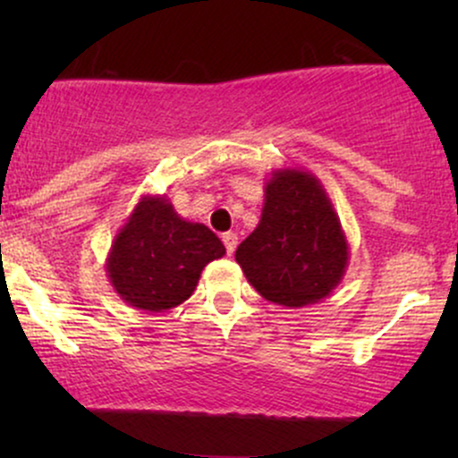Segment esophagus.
I'll return each mask as SVG.
<instances>
[{
	"label": "esophagus",
	"instance_id": "esophagus-1",
	"mask_svg": "<svg viewBox=\"0 0 458 458\" xmlns=\"http://www.w3.org/2000/svg\"><path fill=\"white\" fill-rule=\"evenodd\" d=\"M224 245H225V251H228V256H233L236 245H239V236H236L234 233H225L224 234Z\"/></svg>",
	"mask_w": 458,
	"mask_h": 458
}]
</instances>
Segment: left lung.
<instances>
[{
	"instance_id": "left-lung-1",
	"label": "left lung",
	"mask_w": 458,
	"mask_h": 458,
	"mask_svg": "<svg viewBox=\"0 0 458 458\" xmlns=\"http://www.w3.org/2000/svg\"><path fill=\"white\" fill-rule=\"evenodd\" d=\"M234 259L259 295L284 308L312 306L338 288L349 267V243L312 172H271L260 222Z\"/></svg>"
}]
</instances>
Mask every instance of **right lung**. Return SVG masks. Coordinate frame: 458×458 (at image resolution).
Returning <instances> with one entry per match:
<instances>
[{
  "label": "right lung",
  "mask_w": 458,
  "mask_h": 458,
  "mask_svg": "<svg viewBox=\"0 0 458 458\" xmlns=\"http://www.w3.org/2000/svg\"><path fill=\"white\" fill-rule=\"evenodd\" d=\"M224 254L219 236L204 224L182 219L170 198L141 196L114 236L105 269L131 308L165 312L187 301L204 267Z\"/></svg>",
  "instance_id": "1"
}]
</instances>
